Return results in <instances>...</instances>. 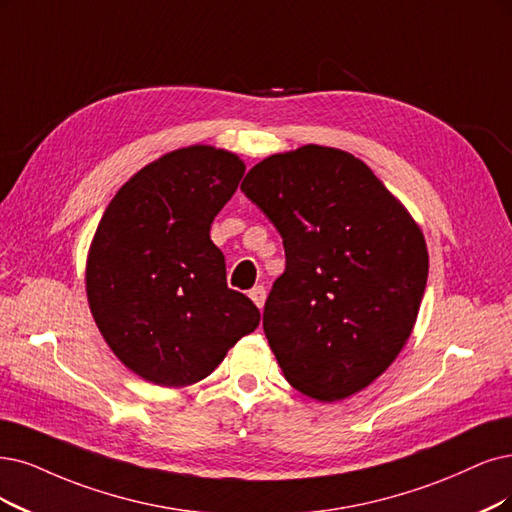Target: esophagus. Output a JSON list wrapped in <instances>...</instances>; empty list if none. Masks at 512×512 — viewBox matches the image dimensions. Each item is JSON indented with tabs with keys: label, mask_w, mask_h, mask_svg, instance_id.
<instances>
[{
	"label": "esophagus",
	"mask_w": 512,
	"mask_h": 512,
	"mask_svg": "<svg viewBox=\"0 0 512 512\" xmlns=\"http://www.w3.org/2000/svg\"><path fill=\"white\" fill-rule=\"evenodd\" d=\"M249 297L255 301V306L261 310L263 308V304H266V287H253L251 291H249Z\"/></svg>",
	"instance_id": "1"
}]
</instances>
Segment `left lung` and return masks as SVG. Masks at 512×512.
<instances>
[{
    "instance_id": "left-lung-1",
    "label": "left lung",
    "mask_w": 512,
    "mask_h": 512,
    "mask_svg": "<svg viewBox=\"0 0 512 512\" xmlns=\"http://www.w3.org/2000/svg\"><path fill=\"white\" fill-rule=\"evenodd\" d=\"M240 189L285 244L263 331L287 382L323 403L367 388L399 356L420 312L428 278L420 225L363 160L335 147L274 154Z\"/></svg>"
}]
</instances>
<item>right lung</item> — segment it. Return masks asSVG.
Returning <instances> with one entry per match:
<instances>
[{
    "label": "right lung",
    "instance_id": "1",
    "mask_svg": "<svg viewBox=\"0 0 512 512\" xmlns=\"http://www.w3.org/2000/svg\"><path fill=\"white\" fill-rule=\"evenodd\" d=\"M244 162L211 145L175 149L113 196L86 261V295L111 352L143 380L183 388L211 375L257 329L253 301L227 287L211 223Z\"/></svg>",
    "mask_w": 512,
    "mask_h": 512
}]
</instances>
